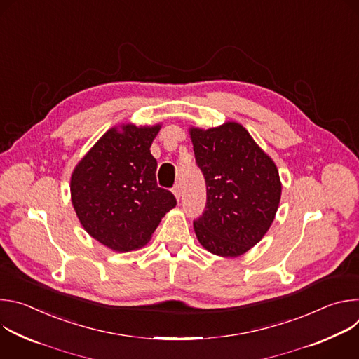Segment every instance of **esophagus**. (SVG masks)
<instances>
[{
    "instance_id": "1",
    "label": "esophagus",
    "mask_w": 359,
    "mask_h": 359,
    "mask_svg": "<svg viewBox=\"0 0 359 359\" xmlns=\"http://www.w3.org/2000/svg\"><path fill=\"white\" fill-rule=\"evenodd\" d=\"M173 194L176 196V198H177V201H179L180 197H182V189H180L179 184H176V186L173 187Z\"/></svg>"
}]
</instances>
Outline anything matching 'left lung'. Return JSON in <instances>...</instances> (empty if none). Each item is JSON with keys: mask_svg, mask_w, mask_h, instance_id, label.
<instances>
[{"mask_svg": "<svg viewBox=\"0 0 359 359\" xmlns=\"http://www.w3.org/2000/svg\"><path fill=\"white\" fill-rule=\"evenodd\" d=\"M206 180V210L193 223L198 243L220 257H238L274 222L281 198L276 163L237 122L189 129Z\"/></svg>", "mask_w": 359, "mask_h": 359, "instance_id": "left-lung-1", "label": "left lung"}]
</instances>
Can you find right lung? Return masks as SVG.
<instances>
[{
  "label": "right lung",
  "mask_w": 359,
  "mask_h": 359,
  "mask_svg": "<svg viewBox=\"0 0 359 359\" xmlns=\"http://www.w3.org/2000/svg\"><path fill=\"white\" fill-rule=\"evenodd\" d=\"M162 125L123 123L109 129L78 162L71 200L86 233L118 252L147 244L175 196L156 183L150 146Z\"/></svg>",
  "instance_id": "add662e5"
}]
</instances>
